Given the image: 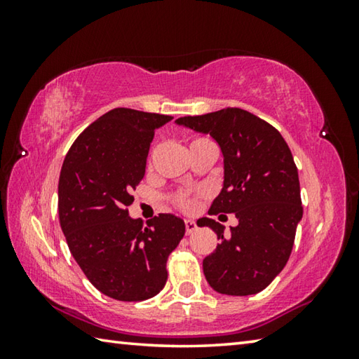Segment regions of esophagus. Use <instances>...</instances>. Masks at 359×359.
I'll return each mask as SVG.
<instances>
[{
    "label": "esophagus",
    "instance_id": "1",
    "mask_svg": "<svg viewBox=\"0 0 359 359\" xmlns=\"http://www.w3.org/2000/svg\"><path fill=\"white\" fill-rule=\"evenodd\" d=\"M196 223H194L193 220H185V233L187 234H193L194 231H196Z\"/></svg>",
    "mask_w": 359,
    "mask_h": 359
}]
</instances>
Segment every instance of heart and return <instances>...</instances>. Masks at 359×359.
<instances>
[{"label": "heart", "mask_w": 359, "mask_h": 359, "mask_svg": "<svg viewBox=\"0 0 359 359\" xmlns=\"http://www.w3.org/2000/svg\"><path fill=\"white\" fill-rule=\"evenodd\" d=\"M204 141H209V139H204V137L194 139V141L191 142V145H193V144H198V142H204ZM172 201H174V204L177 205V208H179L180 210H184V212H191L194 208H196L198 198H196V194H193V193H188V191H179V193H175V194H174Z\"/></svg>", "instance_id": "obj_1"}]
</instances>
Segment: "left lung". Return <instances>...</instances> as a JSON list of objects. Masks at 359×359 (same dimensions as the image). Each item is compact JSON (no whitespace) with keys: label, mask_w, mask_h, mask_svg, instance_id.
Returning a JSON list of instances; mask_svg holds the SVG:
<instances>
[{"label":"left lung","mask_w":359,"mask_h":359,"mask_svg":"<svg viewBox=\"0 0 359 359\" xmlns=\"http://www.w3.org/2000/svg\"><path fill=\"white\" fill-rule=\"evenodd\" d=\"M175 121L209 133L220 145L224 182L209 214H234L239 220L228 238L222 223L198 220V226L212 228L220 239L203 261L205 280L222 294H257L287 264L302 218L299 177L288 144L274 126L239 107Z\"/></svg>","instance_id":"8db88e82"}]
</instances>
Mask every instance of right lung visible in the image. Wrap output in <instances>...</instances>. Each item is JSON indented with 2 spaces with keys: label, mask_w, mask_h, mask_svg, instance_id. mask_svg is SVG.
I'll return each instance as SVG.
<instances>
[{
  "label": "right lung",
  "mask_w": 359,
  "mask_h": 359,
  "mask_svg": "<svg viewBox=\"0 0 359 359\" xmlns=\"http://www.w3.org/2000/svg\"><path fill=\"white\" fill-rule=\"evenodd\" d=\"M171 115L117 107L71 145L58 180V217L72 257L95 288L117 301H145L165 288L168 257L185 223L160 214L142 226L128 215L155 130Z\"/></svg>",
  "instance_id": "obj_1"
}]
</instances>
